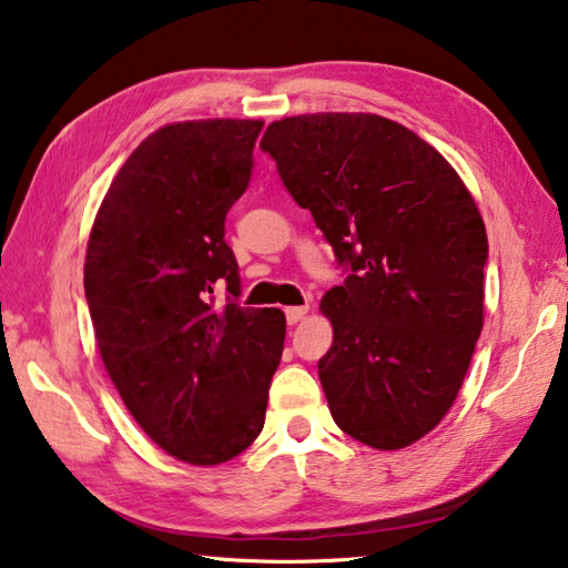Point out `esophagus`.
I'll use <instances>...</instances> for the list:
<instances>
[{
    "mask_svg": "<svg viewBox=\"0 0 568 568\" xmlns=\"http://www.w3.org/2000/svg\"><path fill=\"white\" fill-rule=\"evenodd\" d=\"M307 315V305H295V307H285V320L287 325H297L300 320Z\"/></svg>",
    "mask_w": 568,
    "mask_h": 568,
    "instance_id": "esophagus-1",
    "label": "esophagus"
}]
</instances>
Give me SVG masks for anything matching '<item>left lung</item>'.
Here are the masks:
<instances>
[{"label":"left lung","mask_w":568,"mask_h":568,"mask_svg":"<svg viewBox=\"0 0 568 568\" xmlns=\"http://www.w3.org/2000/svg\"><path fill=\"white\" fill-rule=\"evenodd\" d=\"M261 150L347 273L322 297L329 414L366 446L406 448L448 414L480 337V211L440 152L382 115L283 118Z\"/></svg>","instance_id":"8db88e82"}]
</instances>
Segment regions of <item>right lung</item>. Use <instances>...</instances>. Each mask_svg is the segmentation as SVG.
I'll return each instance as SVG.
<instances>
[{"label": "right lung", "mask_w": 568, "mask_h": 568, "mask_svg": "<svg viewBox=\"0 0 568 568\" xmlns=\"http://www.w3.org/2000/svg\"><path fill=\"white\" fill-rule=\"evenodd\" d=\"M261 130V120H194L152 132L88 241L85 300L110 379L140 428L192 465L226 463L258 438L283 354L285 315L239 305L224 239Z\"/></svg>", "instance_id": "obj_1"}]
</instances>
